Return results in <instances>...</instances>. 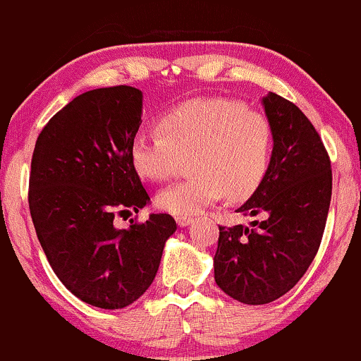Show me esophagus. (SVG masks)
Here are the masks:
<instances>
[{
	"mask_svg": "<svg viewBox=\"0 0 361 361\" xmlns=\"http://www.w3.org/2000/svg\"><path fill=\"white\" fill-rule=\"evenodd\" d=\"M176 222H177V226H179V227H188V226H191L195 220H192L191 216H177Z\"/></svg>",
	"mask_w": 361,
	"mask_h": 361,
	"instance_id": "obj_1",
	"label": "esophagus"
}]
</instances>
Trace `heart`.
Masks as SVG:
<instances>
[{"label":"heart","mask_w":361,"mask_h":361,"mask_svg":"<svg viewBox=\"0 0 361 361\" xmlns=\"http://www.w3.org/2000/svg\"><path fill=\"white\" fill-rule=\"evenodd\" d=\"M272 148L265 115L232 99L197 98L161 115L158 130L135 134L129 157L142 179L165 180L191 154L192 176L161 189L154 201L166 213L195 216L226 195L232 201L253 195L269 172Z\"/></svg>","instance_id":"1"}]
</instances>
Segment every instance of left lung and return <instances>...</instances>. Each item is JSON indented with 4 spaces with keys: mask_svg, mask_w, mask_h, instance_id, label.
<instances>
[{
    "mask_svg": "<svg viewBox=\"0 0 361 361\" xmlns=\"http://www.w3.org/2000/svg\"><path fill=\"white\" fill-rule=\"evenodd\" d=\"M272 126L269 172L235 212L251 227H220L213 258L215 282L244 305H267L303 277L319 251L332 195L331 160L319 133L294 103L262 98Z\"/></svg>",
    "mask_w": 361,
    "mask_h": 361,
    "instance_id": "8db88e82",
    "label": "left lung"
}]
</instances>
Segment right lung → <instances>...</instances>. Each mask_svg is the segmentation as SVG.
Masks as SVG:
<instances>
[{"mask_svg":"<svg viewBox=\"0 0 361 361\" xmlns=\"http://www.w3.org/2000/svg\"><path fill=\"white\" fill-rule=\"evenodd\" d=\"M141 117L139 89L84 92L46 123L30 164V216L53 272L73 296L104 310L146 293L177 231L166 213L114 226L117 213L149 204L129 157Z\"/></svg>","mask_w":361,"mask_h":361,"instance_id":"1","label":"right lung"}]
</instances>
